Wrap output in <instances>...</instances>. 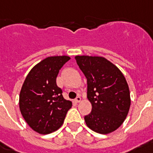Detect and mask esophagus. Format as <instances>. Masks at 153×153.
Returning a JSON list of instances; mask_svg holds the SVG:
<instances>
[{"label": "esophagus", "mask_w": 153, "mask_h": 153, "mask_svg": "<svg viewBox=\"0 0 153 153\" xmlns=\"http://www.w3.org/2000/svg\"><path fill=\"white\" fill-rule=\"evenodd\" d=\"M80 100H81V97H80V96H79V97H77L75 99V101L76 103H79V102H80Z\"/></svg>", "instance_id": "1"}]
</instances>
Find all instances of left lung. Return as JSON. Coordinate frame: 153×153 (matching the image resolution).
Instances as JSON below:
<instances>
[{
	"label": "left lung",
	"mask_w": 153,
	"mask_h": 153,
	"mask_svg": "<svg viewBox=\"0 0 153 153\" xmlns=\"http://www.w3.org/2000/svg\"><path fill=\"white\" fill-rule=\"evenodd\" d=\"M75 60L87 78V97L92 105L85 117L86 125L100 134L114 132L126 119L131 105L125 76L103 56H76Z\"/></svg>",
	"instance_id": "8db88e82"
}]
</instances>
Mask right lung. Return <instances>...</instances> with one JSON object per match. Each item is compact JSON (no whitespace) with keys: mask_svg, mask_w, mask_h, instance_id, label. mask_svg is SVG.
<instances>
[{"mask_svg":"<svg viewBox=\"0 0 153 153\" xmlns=\"http://www.w3.org/2000/svg\"><path fill=\"white\" fill-rule=\"evenodd\" d=\"M69 60L68 56L46 57L32 68L21 87V115L29 127L40 134H49L60 128L73 105L63 97L56 82L59 70Z\"/></svg>","mask_w":153,"mask_h":153,"instance_id":"right-lung-1","label":"right lung"}]
</instances>
